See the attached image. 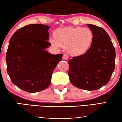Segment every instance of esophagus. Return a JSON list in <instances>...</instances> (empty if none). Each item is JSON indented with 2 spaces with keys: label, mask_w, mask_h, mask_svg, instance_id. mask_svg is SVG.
<instances>
[{
  "label": "esophagus",
  "mask_w": 122,
  "mask_h": 122,
  "mask_svg": "<svg viewBox=\"0 0 122 122\" xmlns=\"http://www.w3.org/2000/svg\"><path fill=\"white\" fill-rule=\"evenodd\" d=\"M63 59H65V60H67L68 58H69V56H68V54H64L63 55Z\"/></svg>",
  "instance_id": "obj_1"
}]
</instances>
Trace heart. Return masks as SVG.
I'll use <instances>...</instances> for the list:
<instances>
[{"mask_svg":"<svg viewBox=\"0 0 122 122\" xmlns=\"http://www.w3.org/2000/svg\"><path fill=\"white\" fill-rule=\"evenodd\" d=\"M55 38L50 40L52 45L68 48L72 56H78L86 52L93 41V34L91 29L81 27H65L56 30Z\"/></svg>","mask_w":122,"mask_h":122,"instance_id":"1","label":"heart"}]
</instances>
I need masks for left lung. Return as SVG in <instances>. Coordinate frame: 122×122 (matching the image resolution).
Here are the masks:
<instances>
[{"label": "left lung", "instance_id": "1", "mask_svg": "<svg viewBox=\"0 0 122 122\" xmlns=\"http://www.w3.org/2000/svg\"><path fill=\"white\" fill-rule=\"evenodd\" d=\"M92 31L93 41L84 54L68 61L69 79L81 89L94 91L109 82L115 69L116 51L111 38L103 28L86 24Z\"/></svg>", "mask_w": 122, "mask_h": 122}]
</instances>
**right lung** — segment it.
Listing matches in <instances>:
<instances>
[{
  "instance_id": "1",
  "label": "right lung",
  "mask_w": 122,
  "mask_h": 122,
  "mask_svg": "<svg viewBox=\"0 0 122 122\" xmlns=\"http://www.w3.org/2000/svg\"><path fill=\"white\" fill-rule=\"evenodd\" d=\"M49 27L29 24L20 28L10 39L6 54L7 72L12 83L23 91L36 93L47 88L53 71L63 54L53 55L46 50Z\"/></svg>"
}]
</instances>
